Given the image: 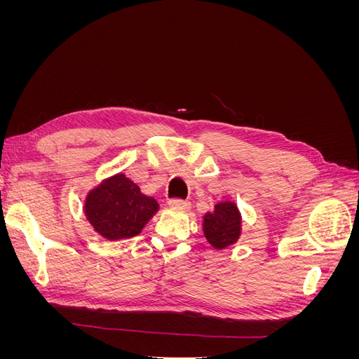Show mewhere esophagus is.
I'll list each match as a JSON object with an SVG mask.
<instances>
[{"instance_id": "34e87169", "label": "esophagus", "mask_w": 359, "mask_h": 359, "mask_svg": "<svg viewBox=\"0 0 359 359\" xmlns=\"http://www.w3.org/2000/svg\"><path fill=\"white\" fill-rule=\"evenodd\" d=\"M170 208H180V210H189L190 208V202L189 201H182V199H170L169 201Z\"/></svg>"}]
</instances>
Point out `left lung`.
I'll return each mask as SVG.
<instances>
[{"label":"left lung","instance_id":"8db88e82","mask_svg":"<svg viewBox=\"0 0 359 359\" xmlns=\"http://www.w3.org/2000/svg\"><path fill=\"white\" fill-rule=\"evenodd\" d=\"M202 227L206 241L215 250L231 247L241 235V212L233 202H220L203 215Z\"/></svg>","mask_w":359,"mask_h":359}]
</instances>
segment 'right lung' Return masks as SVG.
I'll return each mask as SVG.
<instances>
[{
  "mask_svg": "<svg viewBox=\"0 0 359 359\" xmlns=\"http://www.w3.org/2000/svg\"><path fill=\"white\" fill-rule=\"evenodd\" d=\"M83 211L97 233L118 241L139 235L158 211V203L124 173H116L86 194Z\"/></svg>",
  "mask_w": 359,
  "mask_h": 359,
  "instance_id": "add662e5",
  "label": "right lung"
}]
</instances>
